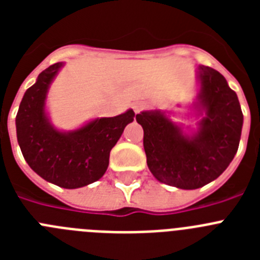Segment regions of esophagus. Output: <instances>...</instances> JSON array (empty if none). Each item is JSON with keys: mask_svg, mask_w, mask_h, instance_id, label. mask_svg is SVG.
Masks as SVG:
<instances>
[{"mask_svg": "<svg viewBox=\"0 0 260 260\" xmlns=\"http://www.w3.org/2000/svg\"><path fill=\"white\" fill-rule=\"evenodd\" d=\"M133 109H134L135 113H139V112L143 109V104H142V103H134V104H133Z\"/></svg>", "mask_w": 260, "mask_h": 260, "instance_id": "1", "label": "esophagus"}]
</instances>
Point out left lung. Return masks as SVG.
Returning a JSON list of instances; mask_svg holds the SVG:
<instances>
[{
  "label": "left lung",
  "instance_id": "1",
  "mask_svg": "<svg viewBox=\"0 0 260 260\" xmlns=\"http://www.w3.org/2000/svg\"><path fill=\"white\" fill-rule=\"evenodd\" d=\"M197 128H183L162 110L137 114L143 127L147 165L156 180L194 190L216 180L237 153L243 125L237 93L215 69H197Z\"/></svg>",
  "mask_w": 260,
  "mask_h": 260
}]
</instances>
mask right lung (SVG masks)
<instances>
[{"label":"right lung","instance_id":"right-lung-1","mask_svg":"<svg viewBox=\"0 0 260 260\" xmlns=\"http://www.w3.org/2000/svg\"><path fill=\"white\" fill-rule=\"evenodd\" d=\"M63 65L57 62L39 74L24 92L15 125L20 151L32 171L59 187L78 189L104 176L110 150L135 113L128 109L116 117L91 119L70 132L54 127L47 112V96Z\"/></svg>","mask_w":260,"mask_h":260}]
</instances>
